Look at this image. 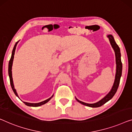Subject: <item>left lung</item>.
<instances>
[{
  "label": "left lung",
  "mask_w": 132,
  "mask_h": 132,
  "mask_svg": "<svg viewBox=\"0 0 132 132\" xmlns=\"http://www.w3.org/2000/svg\"><path fill=\"white\" fill-rule=\"evenodd\" d=\"M108 37L110 40V43L111 45L112 48L114 49V52H115L116 55V64H117V67H116V77L115 80H114V83L112 86L111 90L110 92L108 93L107 95H106L104 98L101 99V101H99V102L95 103V104H87V103H85L83 102H81L79 100H78L77 98V100L78 102L81 103V104L85 105L86 106H90V107L92 108H96L99 107V106H102L104 104H105L106 102H108V101H110L111 99H112V97L114 96V95L116 94V92L117 90V89L118 87L120 84V78L121 76L122 73V62L121 61V53H120V50L118 46L117 45V43H116L115 40H114V37H112V35H108Z\"/></svg>",
  "instance_id": "left-lung-1"
}]
</instances>
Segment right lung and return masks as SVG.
<instances>
[{
  "mask_svg": "<svg viewBox=\"0 0 132 132\" xmlns=\"http://www.w3.org/2000/svg\"><path fill=\"white\" fill-rule=\"evenodd\" d=\"M18 42H17L15 43V45L14 47V49H13V51H12V56H11V58L10 59V60H9V66H8V74H9V79H10V84H11V87H12V89L13 90V91H14V93L16 95V96H18V94H17L16 92V90L14 88V83H13V80H12V62H13V60H14V54H15V49H16V45L17 43H18ZM53 95H52V96L50 98L46 99V100L43 101V102H39V103H36V104H32V103H28V102H24V103L27 106H39L40 105H42L46 104V103H47L48 101L50 100V99L52 98Z\"/></svg>",
  "mask_w": 132,
  "mask_h": 132,
  "instance_id": "right-lung-1",
  "label": "right lung"
}]
</instances>
